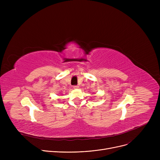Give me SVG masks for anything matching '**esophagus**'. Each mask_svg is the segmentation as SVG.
I'll return each instance as SVG.
<instances>
[{
	"mask_svg": "<svg viewBox=\"0 0 160 160\" xmlns=\"http://www.w3.org/2000/svg\"><path fill=\"white\" fill-rule=\"evenodd\" d=\"M73 88H74V89H78V88H79V86H73Z\"/></svg>",
	"mask_w": 160,
	"mask_h": 160,
	"instance_id": "obj_1",
	"label": "esophagus"
}]
</instances>
